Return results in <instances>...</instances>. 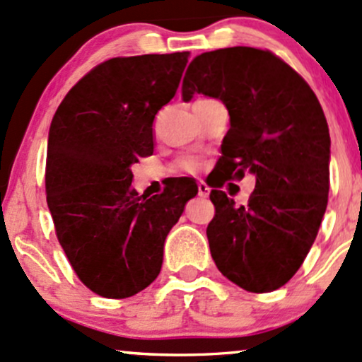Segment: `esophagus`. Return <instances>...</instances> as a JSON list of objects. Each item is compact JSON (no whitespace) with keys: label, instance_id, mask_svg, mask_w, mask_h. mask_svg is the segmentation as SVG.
<instances>
[{"label":"esophagus","instance_id":"obj_1","mask_svg":"<svg viewBox=\"0 0 362 362\" xmlns=\"http://www.w3.org/2000/svg\"><path fill=\"white\" fill-rule=\"evenodd\" d=\"M198 194H200L202 198H206L210 194V188L205 182H198Z\"/></svg>","mask_w":362,"mask_h":362}]
</instances>
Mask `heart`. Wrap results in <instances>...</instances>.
Returning a JSON list of instances; mask_svg holds the SVG:
<instances>
[{
	"mask_svg": "<svg viewBox=\"0 0 362 362\" xmlns=\"http://www.w3.org/2000/svg\"><path fill=\"white\" fill-rule=\"evenodd\" d=\"M203 162L198 159V157H182L176 162V170H180V173H185V174H197L198 170L202 169Z\"/></svg>",
	"mask_w": 362,
	"mask_h": 362,
	"instance_id": "obj_1",
	"label": "heart"
}]
</instances>
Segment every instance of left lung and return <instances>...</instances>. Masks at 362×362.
<instances>
[{"instance_id": "left-lung-1", "label": "left lung", "mask_w": 362, "mask_h": 362, "mask_svg": "<svg viewBox=\"0 0 362 362\" xmlns=\"http://www.w3.org/2000/svg\"><path fill=\"white\" fill-rule=\"evenodd\" d=\"M214 97L229 111L217 170L227 180L257 177L246 205L212 189L206 227L221 274L250 292H272L310 253L330 188V133L310 85L274 52L226 47L189 63L182 100ZM221 180L214 188H221Z\"/></svg>"}]
</instances>
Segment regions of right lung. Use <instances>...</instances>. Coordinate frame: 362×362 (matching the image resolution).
<instances>
[{
    "label": "right lung",
    "mask_w": 362,
    "mask_h": 362,
    "mask_svg": "<svg viewBox=\"0 0 362 362\" xmlns=\"http://www.w3.org/2000/svg\"><path fill=\"white\" fill-rule=\"evenodd\" d=\"M189 52L112 58L59 104L47 138L46 194L56 235L85 286L124 299L160 274L164 243L198 193L177 180L147 198L132 165L153 152V119L180 87Z\"/></svg>",
    "instance_id": "right-lung-1"
}]
</instances>
